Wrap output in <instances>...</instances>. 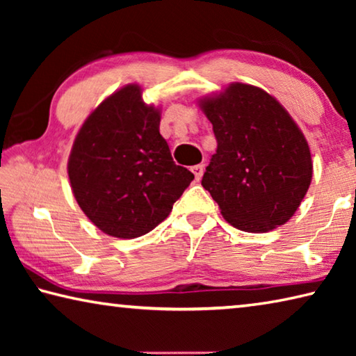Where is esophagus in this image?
<instances>
[{
  "label": "esophagus",
  "instance_id": "1",
  "mask_svg": "<svg viewBox=\"0 0 356 356\" xmlns=\"http://www.w3.org/2000/svg\"><path fill=\"white\" fill-rule=\"evenodd\" d=\"M191 171H193V174H195V179L197 180V182H200L201 177H202V174H204V165H196V166H193V168H191Z\"/></svg>",
  "mask_w": 356,
  "mask_h": 356
}]
</instances>
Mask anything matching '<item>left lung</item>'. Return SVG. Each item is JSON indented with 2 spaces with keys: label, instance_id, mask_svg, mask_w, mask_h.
I'll list each match as a JSON object with an SVG mask.
<instances>
[{
  "label": "left lung",
  "instance_id": "1",
  "mask_svg": "<svg viewBox=\"0 0 356 356\" xmlns=\"http://www.w3.org/2000/svg\"><path fill=\"white\" fill-rule=\"evenodd\" d=\"M216 152L201 184L221 215L245 232H268L297 212L312 179L308 141L262 89L234 83L201 102Z\"/></svg>",
  "mask_w": 356,
  "mask_h": 356
}]
</instances>
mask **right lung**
Segmentation results:
<instances>
[{"mask_svg":"<svg viewBox=\"0 0 356 356\" xmlns=\"http://www.w3.org/2000/svg\"><path fill=\"white\" fill-rule=\"evenodd\" d=\"M69 179L78 206L100 231L135 238L170 215L195 176L174 163L160 111L129 84L95 108L75 138Z\"/></svg>","mask_w":356,"mask_h":356,"instance_id":"add662e5","label":"right lung"}]
</instances>
